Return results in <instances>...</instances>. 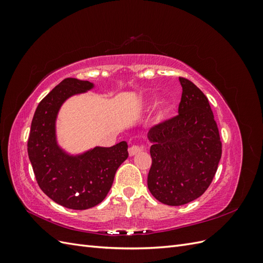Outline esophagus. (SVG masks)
I'll return each instance as SVG.
<instances>
[{"instance_id":"1","label":"esophagus","mask_w":263,"mask_h":263,"mask_svg":"<svg viewBox=\"0 0 263 263\" xmlns=\"http://www.w3.org/2000/svg\"><path fill=\"white\" fill-rule=\"evenodd\" d=\"M144 149H145L144 145H141V146H139V145H132L129 147V149H128V154H129V156H135L136 154H138L139 151L144 150Z\"/></svg>"}]
</instances>
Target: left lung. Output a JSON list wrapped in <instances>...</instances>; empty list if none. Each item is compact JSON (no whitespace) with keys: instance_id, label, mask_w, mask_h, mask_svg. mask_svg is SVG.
Segmentation results:
<instances>
[{"instance_id":"obj_1","label":"left lung","mask_w":263,"mask_h":263,"mask_svg":"<svg viewBox=\"0 0 263 263\" xmlns=\"http://www.w3.org/2000/svg\"><path fill=\"white\" fill-rule=\"evenodd\" d=\"M179 114L151 127L153 159L148 189L159 202L179 206L200 197L212 183L221 157V141L205 94L179 78Z\"/></svg>"}]
</instances>
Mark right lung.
Here are the masks:
<instances>
[{"label": "right lung", "instance_id": "1", "mask_svg": "<svg viewBox=\"0 0 263 263\" xmlns=\"http://www.w3.org/2000/svg\"><path fill=\"white\" fill-rule=\"evenodd\" d=\"M93 87L89 81L67 78L39 103L31 121L28 157L43 192L71 210H87L100 204L113 184L115 173L128 157L127 142L95 147L83 155L69 156L55 140V117L71 95Z\"/></svg>", "mask_w": 263, "mask_h": 263}]
</instances>
